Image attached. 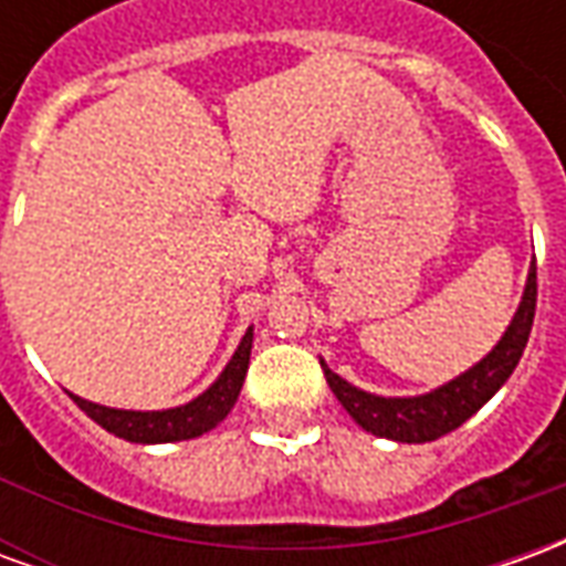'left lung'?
<instances>
[{
    "label": "left lung",
    "instance_id": "8db88e82",
    "mask_svg": "<svg viewBox=\"0 0 566 566\" xmlns=\"http://www.w3.org/2000/svg\"><path fill=\"white\" fill-rule=\"evenodd\" d=\"M534 312L536 263L527 275L522 306L515 312L510 331L503 333L497 348L482 364L467 369L461 379L449 381L439 391L424 394V397H376V394L357 391L355 385H348L333 369H327V364H321V367H324V376H327V385L336 394V400L364 430L376 433V437L397 439V442H430V439L446 437L454 427H461L497 394L503 381L510 379L512 369L522 360L524 345L534 327Z\"/></svg>",
    "mask_w": 566,
    "mask_h": 566
}]
</instances>
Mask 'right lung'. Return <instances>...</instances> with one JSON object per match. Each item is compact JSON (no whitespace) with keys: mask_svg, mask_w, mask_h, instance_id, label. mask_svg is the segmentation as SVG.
Returning <instances> with one entry per match:
<instances>
[{"mask_svg":"<svg viewBox=\"0 0 566 566\" xmlns=\"http://www.w3.org/2000/svg\"><path fill=\"white\" fill-rule=\"evenodd\" d=\"M251 339H254V333L248 327L242 343L235 348L233 360L221 373V379L214 381L202 397H197L193 403L178 406V409H166V412H127V409H108V406L87 403V400H81L75 394H72V400L96 424L105 427L115 437L129 439V442H178V439L202 437L206 430L223 421L227 412L233 409L235 397L242 391V381H245L248 360H251Z\"/></svg>","mask_w":566,"mask_h":566,"instance_id":"1","label":"right lung"}]
</instances>
